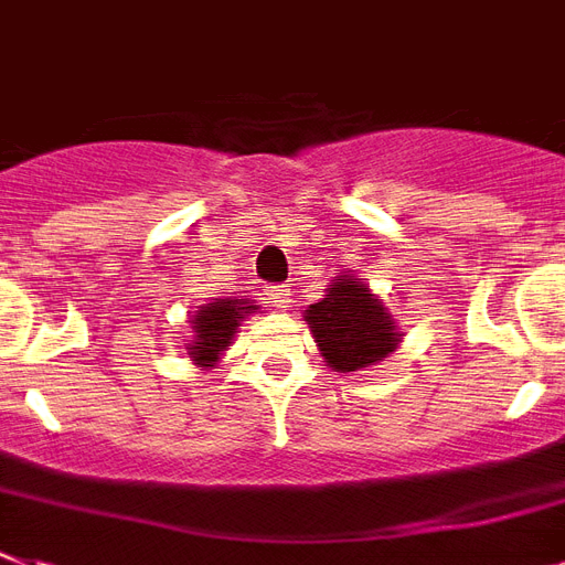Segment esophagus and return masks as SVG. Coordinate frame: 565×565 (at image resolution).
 Here are the masks:
<instances>
[{
    "mask_svg": "<svg viewBox=\"0 0 565 565\" xmlns=\"http://www.w3.org/2000/svg\"><path fill=\"white\" fill-rule=\"evenodd\" d=\"M266 299L273 301L275 308L284 310V308H290V290L287 287H266Z\"/></svg>",
    "mask_w": 565,
    "mask_h": 565,
    "instance_id": "34e87169",
    "label": "esophagus"
}]
</instances>
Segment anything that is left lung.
Segmentation results:
<instances>
[{
    "label": "left lung",
    "instance_id": "8db88e82",
    "mask_svg": "<svg viewBox=\"0 0 565 565\" xmlns=\"http://www.w3.org/2000/svg\"><path fill=\"white\" fill-rule=\"evenodd\" d=\"M305 322L334 372L375 366L395 352L404 337L384 301L358 275H337L328 284L326 299L305 310Z\"/></svg>",
    "mask_w": 565,
    "mask_h": 565
}]
</instances>
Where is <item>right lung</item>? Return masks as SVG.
I'll use <instances>...</instances> for the list:
<instances>
[{
	"label": "right lung",
	"instance_id": "1",
	"mask_svg": "<svg viewBox=\"0 0 565 565\" xmlns=\"http://www.w3.org/2000/svg\"><path fill=\"white\" fill-rule=\"evenodd\" d=\"M248 313H257V305L252 299H237V296L202 305L190 319V326H193V340L188 343L190 361H195V366H204V370L216 366L220 354L228 349L239 322Z\"/></svg>",
	"mask_w": 565,
	"mask_h": 565
}]
</instances>
